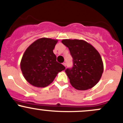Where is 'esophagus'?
I'll return each instance as SVG.
<instances>
[{
    "instance_id": "1",
    "label": "esophagus",
    "mask_w": 123,
    "mask_h": 123,
    "mask_svg": "<svg viewBox=\"0 0 123 123\" xmlns=\"http://www.w3.org/2000/svg\"><path fill=\"white\" fill-rule=\"evenodd\" d=\"M63 65H64V66H65V67H66V63H65V62H64V63H63Z\"/></svg>"
}]
</instances>
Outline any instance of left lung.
<instances>
[{
  "mask_svg": "<svg viewBox=\"0 0 123 123\" xmlns=\"http://www.w3.org/2000/svg\"><path fill=\"white\" fill-rule=\"evenodd\" d=\"M73 58V67L65 70L73 87L85 90L99 81L104 71L102 60L98 52L82 40H62Z\"/></svg>",
  "mask_w": 123,
  "mask_h": 123,
  "instance_id": "1",
  "label": "left lung"
}]
</instances>
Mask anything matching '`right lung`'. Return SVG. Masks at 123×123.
Segmentation results:
<instances>
[{
    "mask_svg": "<svg viewBox=\"0 0 123 123\" xmlns=\"http://www.w3.org/2000/svg\"><path fill=\"white\" fill-rule=\"evenodd\" d=\"M57 42L51 38H39L25 51L21 69L25 80L31 85L38 87L48 86L58 72L65 69L56 61V56L53 52Z\"/></svg>",
    "mask_w": 123,
    "mask_h": 123,
    "instance_id": "add662e5",
    "label": "right lung"
}]
</instances>
